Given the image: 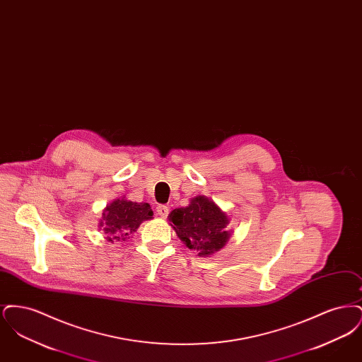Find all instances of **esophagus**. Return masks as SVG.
<instances>
[{
    "mask_svg": "<svg viewBox=\"0 0 362 362\" xmlns=\"http://www.w3.org/2000/svg\"><path fill=\"white\" fill-rule=\"evenodd\" d=\"M156 211H157V216H160L161 218H165L168 216L170 209H168V206H165V205H158V206L156 207Z\"/></svg>",
    "mask_w": 362,
    "mask_h": 362,
    "instance_id": "34e87169",
    "label": "esophagus"
}]
</instances>
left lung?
<instances>
[{"instance_id":"obj_1","label":"left lung","mask_w":362,"mask_h":362,"mask_svg":"<svg viewBox=\"0 0 362 362\" xmlns=\"http://www.w3.org/2000/svg\"><path fill=\"white\" fill-rule=\"evenodd\" d=\"M168 218L177 238L199 257L220 251L230 238L228 216L205 195L191 198L189 206L173 209Z\"/></svg>"}]
</instances>
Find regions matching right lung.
<instances>
[{
	"mask_svg": "<svg viewBox=\"0 0 362 362\" xmlns=\"http://www.w3.org/2000/svg\"><path fill=\"white\" fill-rule=\"evenodd\" d=\"M152 216L153 211L149 204L118 198L104 209L99 228L107 235V240L124 241L137 230L141 223L152 220Z\"/></svg>",
	"mask_w": 362,
	"mask_h": 362,
	"instance_id": "right-lung-1",
	"label": "right lung"
}]
</instances>
